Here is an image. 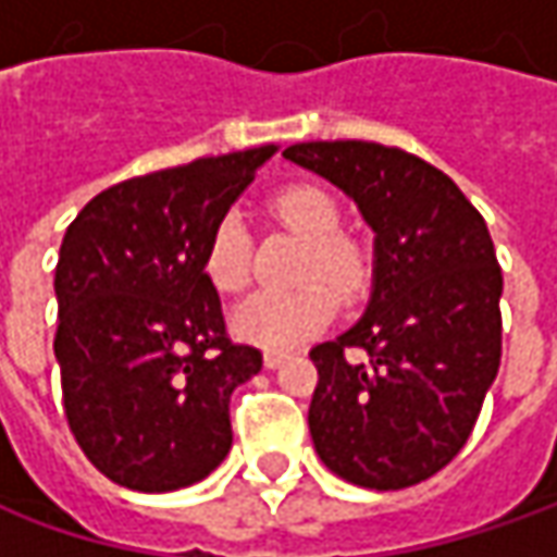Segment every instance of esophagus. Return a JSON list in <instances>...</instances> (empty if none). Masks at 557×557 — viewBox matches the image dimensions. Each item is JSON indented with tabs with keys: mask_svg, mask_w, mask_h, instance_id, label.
Segmentation results:
<instances>
[{
	"mask_svg": "<svg viewBox=\"0 0 557 557\" xmlns=\"http://www.w3.org/2000/svg\"><path fill=\"white\" fill-rule=\"evenodd\" d=\"M285 359H288V354H282V350H267V354H263V366H267V369H278Z\"/></svg>",
	"mask_w": 557,
	"mask_h": 557,
	"instance_id": "34e87169",
	"label": "esophagus"
}]
</instances>
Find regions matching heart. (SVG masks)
<instances>
[{
	"mask_svg": "<svg viewBox=\"0 0 557 557\" xmlns=\"http://www.w3.org/2000/svg\"><path fill=\"white\" fill-rule=\"evenodd\" d=\"M269 216L300 235L307 250L297 263V288L260 290L232 312V332L247 344L288 350L329 329L337 298L354 300L369 288L372 257L354 235L341 232V210L315 183H290L267 203ZM203 275L223 294H238L250 282V238L238 213H223L203 245Z\"/></svg>",
	"mask_w": 557,
	"mask_h": 557,
	"instance_id": "heart-1",
	"label": "heart"
}]
</instances>
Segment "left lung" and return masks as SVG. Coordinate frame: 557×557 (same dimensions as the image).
<instances>
[{
  "label": "left lung",
  "instance_id": "1",
  "mask_svg": "<svg viewBox=\"0 0 557 557\" xmlns=\"http://www.w3.org/2000/svg\"><path fill=\"white\" fill-rule=\"evenodd\" d=\"M285 158L347 191L374 232L366 315L312 347L310 434L337 478L403 490L459 456L503 359V269L443 170L377 141H300ZM362 349L366 363H350Z\"/></svg>",
  "mask_w": 557,
  "mask_h": 557
}]
</instances>
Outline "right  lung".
I'll list each match as a JSON object with an SVG mask.
<instances>
[{
    "label": "right lung",
    "instance_id": "obj_1",
    "mask_svg": "<svg viewBox=\"0 0 557 557\" xmlns=\"http://www.w3.org/2000/svg\"><path fill=\"white\" fill-rule=\"evenodd\" d=\"M275 145L123 180L67 225L58 267L64 416L104 478L139 493L203 481L232 449L228 403L263 369L225 332L203 245Z\"/></svg>",
    "mask_w": 557,
    "mask_h": 557
}]
</instances>
